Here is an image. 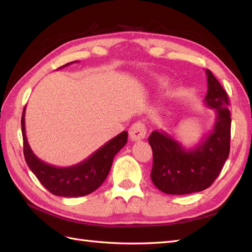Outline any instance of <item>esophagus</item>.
<instances>
[{
    "label": "esophagus",
    "instance_id": "esophagus-1",
    "mask_svg": "<svg viewBox=\"0 0 252 252\" xmlns=\"http://www.w3.org/2000/svg\"><path fill=\"white\" fill-rule=\"evenodd\" d=\"M130 137L133 142L142 141L146 136V127L142 122H136L131 126L129 131Z\"/></svg>",
    "mask_w": 252,
    "mask_h": 252
}]
</instances>
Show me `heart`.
<instances>
[{"label": "heart", "mask_w": 252, "mask_h": 252, "mask_svg": "<svg viewBox=\"0 0 252 252\" xmlns=\"http://www.w3.org/2000/svg\"><path fill=\"white\" fill-rule=\"evenodd\" d=\"M158 82H159L160 85H165V84L168 83V80L165 79V78H160V79L158 80Z\"/></svg>", "instance_id": "1"}]
</instances>
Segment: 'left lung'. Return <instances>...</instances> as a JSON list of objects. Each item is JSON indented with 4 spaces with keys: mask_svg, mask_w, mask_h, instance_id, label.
<instances>
[{
    "mask_svg": "<svg viewBox=\"0 0 252 252\" xmlns=\"http://www.w3.org/2000/svg\"><path fill=\"white\" fill-rule=\"evenodd\" d=\"M206 74L205 105L216 112L212 130L191 148H186L167 132L154 131L148 137L153 149L151 178L165 194L186 195L208 189L228 158L232 122L228 97L212 72L206 69Z\"/></svg>",
    "mask_w": 252,
    "mask_h": 252,
    "instance_id": "1",
    "label": "left lung"
}]
</instances>
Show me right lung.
<instances>
[{
    "instance_id": "obj_1",
    "label": "right lung",
    "mask_w": 252,
    "mask_h": 252,
    "mask_svg": "<svg viewBox=\"0 0 252 252\" xmlns=\"http://www.w3.org/2000/svg\"><path fill=\"white\" fill-rule=\"evenodd\" d=\"M73 63H78V61L68 63L60 67V69ZM25 111L26 107L21 117V132H23L26 162L37 180L41 182V184L53 195L61 197H81L97 189L108 175L116 154L127 142V132L123 131L83 161L70 167H55L42 161L30 148L26 136Z\"/></svg>"
}]
</instances>
